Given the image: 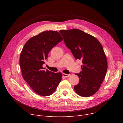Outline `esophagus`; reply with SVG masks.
Here are the masks:
<instances>
[{"label":"esophagus","instance_id":"esophagus-1","mask_svg":"<svg viewBox=\"0 0 123 123\" xmlns=\"http://www.w3.org/2000/svg\"><path fill=\"white\" fill-rule=\"evenodd\" d=\"M62 75H63V76H64V77H68V76L70 75L69 74H64V73L62 74Z\"/></svg>","mask_w":123,"mask_h":123}]
</instances>
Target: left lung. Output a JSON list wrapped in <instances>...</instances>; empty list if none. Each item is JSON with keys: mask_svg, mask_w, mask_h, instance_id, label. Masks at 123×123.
I'll return each mask as SVG.
<instances>
[{"mask_svg": "<svg viewBox=\"0 0 123 123\" xmlns=\"http://www.w3.org/2000/svg\"><path fill=\"white\" fill-rule=\"evenodd\" d=\"M59 32L75 58L82 60V71L76 74L79 82L74 86V91L81 96H92L99 89L107 71V58L102 45L95 37L78 29Z\"/></svg>", "mask_w": 123, "mask_h": 123, "instance_id": "8db88e82", "label": "left lung"}]
</instances>
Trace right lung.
Wrapping results in <instances>:
<instances>
[{"label": "right lung", "mask_w": 123, "mask_h": 123, "mask_svg": "<svg viewBox=\"0 0 123 123\" xmlns=\"http://www.w3.org/2000/svg\"><path fill=\"white\" fill-rule=\"evenodd\" d=\"M62 40L58 32L47 31L30 38L22 49L19 63L23 77L39 95L52 94L61 81V73L45 71L42 65L49 51Z\"/></svg>", "instance_id": "add662e5"}]
</instances>
